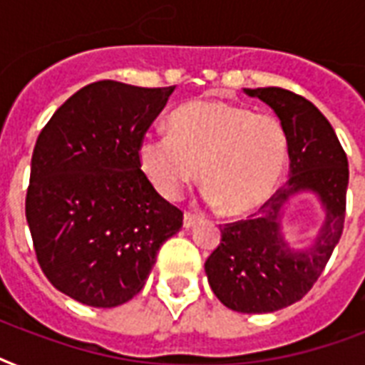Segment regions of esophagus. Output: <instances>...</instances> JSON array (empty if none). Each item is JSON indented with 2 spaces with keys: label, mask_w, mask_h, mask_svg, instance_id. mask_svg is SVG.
Instances as JSON below:
<instances>
[{
  "label": "esophagus",
  "mask_w": 365,
  "mask_h": 365,
  "mask_svg": "<svg viewBox=\"0 0 365 365\" xmlns=\"http://www.w3.org/2000/svg\"><path fill=\"white\" fill-rule=\"evenodd\" d=\"M197 222H199V216L193 214V212H185V214H183V227L185 229H191Z\"/></svg>",
  "instance_id": "34e87169"
}]
</instances>
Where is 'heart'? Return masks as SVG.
I'll return each instance as SVG.
<instances>
[{"instance_id": "heart-1", "label": "heart", "mask_w": 365, "mask_h": 365, "mask_svg": "<svg viewBox=\"0 0 365 365\" xmlns=\"http://www.w3.org/2000/svg\"><path fill=\"white\" fill-rule=\"evenodd\" d=\"M288 138L267 113L220 100H197L176 110L170 132H148L140 165L165 199H178L199 174L206 200L240 216L261 206L282 178Z\"/></svg>"}]
</instances>
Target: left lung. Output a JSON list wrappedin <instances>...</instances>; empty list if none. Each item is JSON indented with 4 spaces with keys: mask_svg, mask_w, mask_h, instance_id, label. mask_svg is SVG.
Instances as JSON below:
<instances>
[{
    "mask_svg": "<svg viewBox=\"0 0 365 365\" xmlns=\"http://www.w3.org/2000/svg\"><path fill=\"white\" fill-rule=\"evenodd\" d=\"M282 123L288 138L289 178L252 220L225 223L222 242L206 259L212 292L237 312H274L294 305L314 286L345 225L349 160L337 134L318 108L280 87L244 88ZM299 190H312L324 206L317 239L305 250L282 237L279 216Z\"/></svg>",
    "mask_w": 365,
    "mask_h": 365,
    "instance_id": "1",
    "label": "left lung"
}]
</instances>
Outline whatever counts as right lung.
Returning <instances> with one entry per match:
<instances>
[{
    "mask_svg": "<svg viewBox=\"0 0 365 365\" xmlns=\"http://www.w3.org/2000/svg\"><path fill=\"white\" fill-rule=\"evenodd\" d=\"M174 87L91 83L43 126L31 155L26 220L48 282L111 309L143 288L157 252L183 225L140 165V143Z\"/></svg>",
    "mask_w": 365,
    "mask_h": 365,
    "instance_id": "obj_1",
    "label": "right lung"
}]
</instances>
